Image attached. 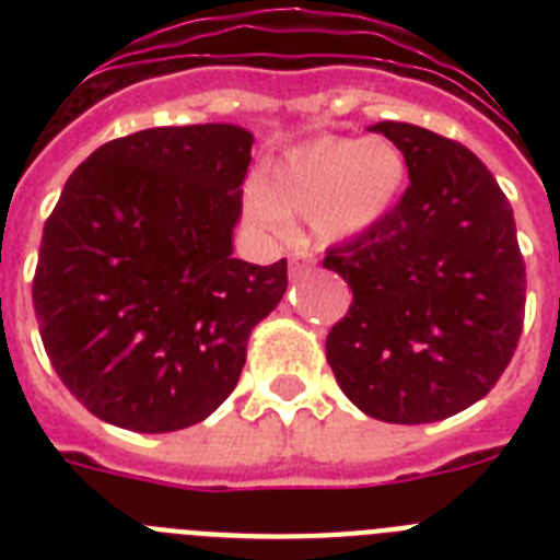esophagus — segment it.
<instances>
[{
  "instance_id": "obj_1",
  "label": "esophagus",
  "mask_w": 560,
  "mask_h": 560,
  "mask_svg": "<svg viewBox=\"0 0 560 560\" xmlns=\"http://www.w3.org/2000/svg\"><path fill=\"white\" fill-rule=\"evenodd\" d=\"M311 266H314V257L308 255V252H294L289 260V271L291 277H300V275H308Z\"/></svg>"
}]
</instances>
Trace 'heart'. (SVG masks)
Returning a JSON list of instances; mask_svg holds the SVG:
<instances>
[{
	"mask_svg": "<svg viewBox=\"0 0 560 560\" xmlns=\"http://www.w3.org/2000/svg\"><path fill=\"white\" fill-rule=\"evenodd\" d=\"M407 156L389 140L316 137L285 151L249 192L252 212L269 226L308 219L319 246L348 244L389 219L407 190Z\"/></svg>",
	"mask_w": 560,
	"mask_h": 560,
	"instance_id": "heart-1",
	"label": "heart"
}]
</instances>
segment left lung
Here are the masks:
<instances>
[{
  "label": "left lung",
  "mask_w": 560,
  "mask_h": 560,
  "mask_svg": "<svg viewBox=\"0 0 560 560\" xmlns=\"http://www.w3.org/2000/svg\"><path fill=\"white\" fill-rule=\"evenodd\" d=\"M370 131L404 151L409 187L384 224L325 255L353 289L325 355L364 415L434 423L485 398L511 364L527 289L516 221L465 145L409 122Z\"/></svg>",
  "instance_id": "obj_1"
}]
</instances>
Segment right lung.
<instances>
[{"label": "right lung", "instance_id": "1", "mask_svg": "<svg viewBox=\"0 0 560 560\" xmlns=\"http://www.w3.org/2000/svg\"><path fill=\"white\" fill-rule=\"evenodd\" d=\"M252 142L230 122L128 133L81 162L49 212L33 277L44 350L112 427L176 432L215 412L283 300L285 260L232 257Z\"/></svg>", "mask_w": 560, "mask_h": 560}]
</instances>
